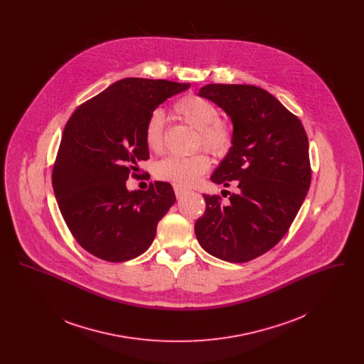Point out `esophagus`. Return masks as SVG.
<instances>
[{
  "label": "esophagus",
  "instance_id": "34e87169",
  "mask_svg": "<svg viewBox=\"0 0 364 364\" xmlns=\"http://www.w3.org/2000/svg\"><path fill=\"white\" fill-rule=\"evenodd\" d=\"M173 190L174 193H176V196H177V198H180V196H183L184 193H187V192H188L187 188H184V187H180V186H174Z\"/></svg>",
  "mask_w": 364,
  "mask_h": 364
}]
</instances>
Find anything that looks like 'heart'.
Wrapping results in <instances>:
<instances>
[{"instance_id":"heart-1","label":"heart","mask_w":364,"mask_h":364,"mask_svg":"<svg viewBox=\"0 0 364 364\" xmlns=\"http://www.w3.org/2000/svg\"><path fill=\"white\" fill-rule=\"evenodd\" d=\"M176 114L198 131L196 147H203L214 156H225L235 139L233 125L220 117L217 106L203 97L190 94L174 105ZM165 119L161 110H154L144 124L143 138L147 149L159 153L164 141ZM210 168V158L206 154L191 156H166L156 164V176L174 186L187 187L195 184Z\"/></svg>"}]
</instances>
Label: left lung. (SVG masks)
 <instances>
[{
    "mask_svg": "<svg viewBox=\"0 0 364 364\" xmlns=\"http://www.w3.org/2000/svg\"><path fill=\"white\" fill-rule=\"evenodd\" d=\"M199 95L233 122V146L211 176L230 187L229 203L203 195L195 235L210 255L242 263L272 250L288 232L311 183L309 138L301 122L270 92L251 85H208Z\"/></svg>",
    "mask_w": 364,
    "mask_h": 364,
    "instance_id": "obj_1",
    "label": "left lung"
}]
</instances>
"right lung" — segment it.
Wrapping results in <instances>:
<instances>
[{
	"label": "right lung",
	"mask_w": 364,
	"mask_h": 364,
	"mask_svg": "<svg viewBox=\"0 0 364 364\" xmlns=\"http://www.w3.org/2000/svg\"><path fill=\"white\" fill-rule=\"evenodd\" d=\"M190 83L125 77L77 106L65 124L52 184L68 229L87 252L107 262L143 254L176 202L169 183L128 191L139 161L149 159L143 129L166 98Z\"/></svg>",
	"instance_id": "add662e5"
}]
</instances>
